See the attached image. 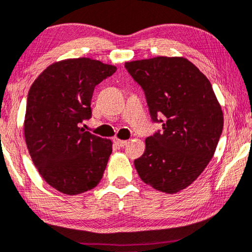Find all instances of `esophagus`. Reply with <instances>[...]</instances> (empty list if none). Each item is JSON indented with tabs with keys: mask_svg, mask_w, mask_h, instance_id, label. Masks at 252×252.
Wrapping results in <instances>:
<instances>
[{
	"mask_svg": "<svg viewBox=\"0 0 252 252\" xmlns=\"http://www.w3.org/2000/svg\"><path fill=\"white\" fill-rule=\"evenodd\" d=\"M113 141L116 146H119V147H125V146L127 144L126 140H120V139L116 137L113 138Z\"/></svg>",
	"mask_w": 252,
	"mask_h": 252,
	"instance_id": "obj_1",
	"label": "esophagus"
}]
</instances>
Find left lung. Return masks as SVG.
Wrapping results in <instances>:
<instances>
[{
    "label": "left lung",
    "instance_id": "1",
    "mask_svg": "<svg viewBox=\"0 0 252 252\" xmlns=\"http://www.w3.org/2000/svg\"><path fill=\"white\" fill-rule=\"evenodd\" d=\"M125 66L144 90L153 122L163 126L146 139L136 170L154 189L179 192L213 158L223 131L220 105L208 79L185 58L157 56Z\"/></svg>",
    "mask_w": 252,
    "mask_h": 252
}]
</instances>
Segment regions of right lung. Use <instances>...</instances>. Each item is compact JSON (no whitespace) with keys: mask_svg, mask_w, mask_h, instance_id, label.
Here are the masks:
<instances>
[{"mask_svg":"<svg viewBox=\"0 0 252 252\" xmlns=\"http://www.w3.org/2000/svg\"><path fill=\"white\" fill-rule=\"evenodd\" d=\"M115 71L97 60L67 59L46 67L29 89L26 144L39 174L60 192H86L103 178L112 141L80 125L92 118L94 89Z\"/></svg>","mask_w":252,"mask_h":252,"instance_id":"add662e5","label":"right lung"}]
</instances>
